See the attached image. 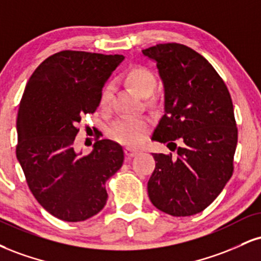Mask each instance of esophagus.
Listing matches in <instances>:
<instances>
[{
	"mask_svg": "<svg viewBox=\"0 0 261 261\" xmlns=\"http://www.w3.org/2000/svg\"><path fill=\"white\" fill-rule=\"evenodd\" d=\"M137 153H139V150L137 149H134V148H125V154H126V156H127V159H131L133 158V156H135L137 154Z\"/></svg>",
	"mask_w": 261,
	"mask_h": 261,
	"instance_id": "34e87169",
	"label": "esophagus"
}]
</instances>
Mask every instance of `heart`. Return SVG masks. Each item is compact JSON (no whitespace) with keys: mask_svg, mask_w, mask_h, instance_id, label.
Masks as SVG:
<instances>
[{"mask_svg":"<svg viewBox=\"0 0 261 261\" xmlns=\"http://www.w3.org/2000/svg\"><path fill=\"white\" fill-rule=\"evenodd\" d=\"M127 84L142 97H148L155 89V75L143 65H135L125 73ZM113 92V85H105L99 96V106L106 108L109 105ZM150 120L147 118H121L112 125L109 135L114 141L127 146H136L142 141L144 134L148 131Z\"/></svg>","mask_w":261,"mask_h":261,"instance_id":"obj_1","label":"heart"}]
</instances>
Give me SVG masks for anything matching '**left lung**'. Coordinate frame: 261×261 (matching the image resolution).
Segmentation results:
<instances>
[{
    "instance_id": "1",
    "label": "left lung",
    "mask_w": 261,
    "mask_h": 261,
    "mask_svg": "<svg viewBox=\"0 0 261 261\" xmlns=\"http://www.w3.org/2000/svg\"><path fill=\"white\" fill-rule=\"evenodd\" d=\"M142 53L156 63L164 84V115L152 140L175 154L153 153L148 196L172 216L203 212L233 172L237 126L221 76L198 52L181 43H159Z\"/></svg>"
}]
</instances>
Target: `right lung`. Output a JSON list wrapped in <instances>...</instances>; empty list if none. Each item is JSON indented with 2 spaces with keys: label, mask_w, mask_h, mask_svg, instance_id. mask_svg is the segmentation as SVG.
Masks as SVG:
<instances>
[{
  "label": "right lung",
  "mask_w": 261,
  "mask_h": 261,
  "mask_svg": "<svg viewBox=\"0 0 261 261\" xmlns=\"http://www.w3.org/2000/svg\"><path fill=\"white\" fill-rule=\"evenodd\" d=\"M122 59L61 51L41 63L25 86L15 154L37 202L63 221L99 213L108 198L106 181L124 163L121 146L111 140H97L87 155L74 149L81 118L96 112L105 83Z\"/></svg>",
  "instance_id": "right-lung-1"
}]
</instances>
